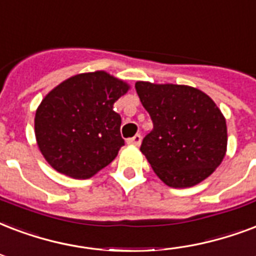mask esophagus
<instances>
[{
	"label": "esophagus",
	"mask_w": 256,
	"mask_h": 256,
	"mask_svg": "<svg viewBox=\"0 0 256 256\" xmlns=\"http://www.w3.org/2000/svg\"><path fill=\"white\" fill-rule=\"evenodd\" d=\"M141 141H142V136H140V134H136V136H132V138H128V145L140 146V145H141Z\"/></svg>",
	"instance_id": "esophagus-1"
}]
</instances>
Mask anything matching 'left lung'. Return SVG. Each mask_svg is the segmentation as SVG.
<instances>
[{"instance_id": "1", "label": "left lung", "mask_w": 256, "mask_h": 256, "mask_svg": "<svg viewBox=\"0 0 256 256\" xmlns=\"http://www.w3.org/2000/svg\"><path fill=\"white\" fill-rule=\"evenodd\" d=\"M153 130L141 152L154 173L172 188H189L210 177L227 153V124L202 90L184 84L136 82Z\"/></svg>"}]
</instances>
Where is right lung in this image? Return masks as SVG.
Returning a JSON list of instances; mask_svg holds the SVG:
<instances>
[{
  "instance_id": "obj_1",
  "label": "right lung",
  "mask_w": 256,
  "mask_h": 256,
  "mask_svg": "<svg viewBox=\"0 0 256 256\" xmlns=\"http://www.w3.org/2000/svg\"><path fill=\"white\" fill-rule=\"evenodd\" d=\"M130 84L106 71L78 74L46 94L34 115L38 149L54 170L90 178L124 145L114 103Z\"/></svg>"
}]
</instances>
